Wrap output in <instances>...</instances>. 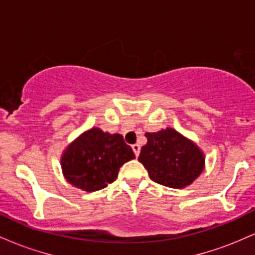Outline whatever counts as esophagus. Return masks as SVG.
Wrapping results in <instances>:
<instances>
[{
	"mask_svg": "<svg viewBox=\"0 0 255 255\" xmlns=\"http://www.w3.org/2000/svg\"><path fill=\"white\" fill-rule=\"evenodd\" d=\"M131 148H133V151H134V153H135V156L136 157L139 156V153H140V145L139 144L131 145Z\"/></svg>",
	"mask_w": 255,
	"mask_h": 255,
	"instance_id": "esophagus-1",
	"label": "esophagus"
}]
</instances>
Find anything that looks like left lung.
I'll list each match as a JSON object with an SVG mask.
<instances>
[{"mask_svg": "<svg viewBox=\"0 0 255 255\" xmlns=\"http://www.w3.org/2000/svg\"><path fill=\"white\" fill-rule=\"evenodd\" d=\"M145 136L147 144L141 147L137 160L154 182L180 189L192 184L204 171V152L174 128L146 133Z\"/></svg>", "mask_w": 255, "mask_h": 255, "instance_id": "left-lung-1", "label": "left lung"}]
</instances>
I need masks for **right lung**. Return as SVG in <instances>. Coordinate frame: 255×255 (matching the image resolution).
I'll return each mask as SVG.
<instances>
[{"instance_id":"add662e5","label":"right lung","mask_w":255,"mask_h":255,"mask_svg":"<svg viewBox=\"0 0 255 255\" xmlns=\"http://www.w3.org/2000/svg\"><path fill=\"white\" fill-rule=\"evenodd\" d=\"M135 154L121 134L101 128L85 130L66 147L61 156L64 178L85 192L103 189L118 178L120 168Z\"/></svg>"}]
</instances>
